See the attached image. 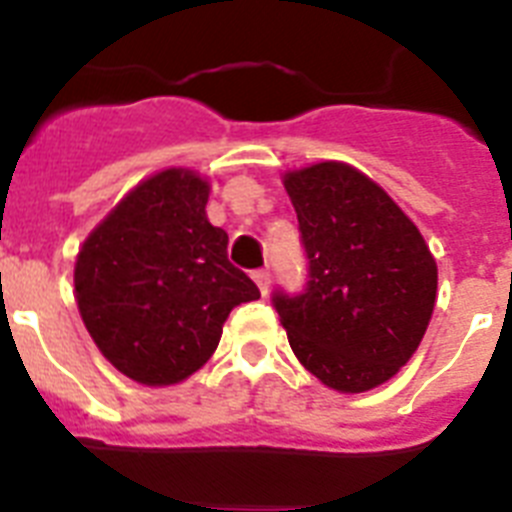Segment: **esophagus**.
Wrapping results in <instances>:
<instances>
[{"label":"esophagus","instance_id":"34e87169","mask_svg":"<svg viewBox=\"0 0 512 512\" xmlns=\"http://www.w3.org/2000/svg\"><path fill=\"white\" fill-rule=\"evenodd\" d=\"M253 282L259 284V289H261V295H269V287H271V274L266 269H256L253 271Z\"/></svg>","mask_w":512,"mask_h":512}]
</instances>
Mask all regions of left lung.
<instances>
[{
    "label": "left lung",
    "mask_w": 512,
    "mask_h": 512,
    "mask_svg": "<svg viewBox=\"0 0 512 512\" xmlns=\"http://www.w3.org/2000/svg\"><path fill=\"white\" fill-rule=\"evenodd\" d=\"M307 259L302 292H271L289 346L323 384L366 392L423 341L438 269L410 217L354 166L325 161L284 179Z\"/></svg>",
    "instance_id": "obj_1"
}]
</instances>
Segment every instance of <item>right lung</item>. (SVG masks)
I'll return each mask as SVG.
<instances>
[{"label":"right lung","mask_w":512,"mask_h":512,"mask_svg":"<svg viewBox=\"0 0 512 512\" xmlns=\"http://www.w3.org/2000/svg\"><path fill=\"white\" fill-rule=\"evenodd\" d=\"M210 187L187 169L151 176L76 256L81 320L104 359L140 384H176L215 354L223 323L259 287L207 220Z\"/></svg>","instance_id":"1"}]
</instances>
